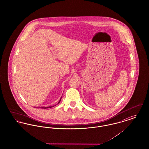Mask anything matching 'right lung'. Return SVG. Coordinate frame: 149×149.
Here are the masks:
<instances>
[{"label":"right lung","mask_w":149,"mask_h":149,"mask_svg":"<svg viewBox=\"0 0 149 149\" xmlns=\"http://www.w3.org/2000/svg\"><path fill=\"white\" fill-rule=\"evenodd\" d=\"M61 98H60V100L59 102H58V104H59V103H60V102L61 101ZM54 106H56V105H54ZM53 106H49V107H41L42 109H48V108H51V107H53ZM37 107L38 108L39 107Z\"/></svg>","instance_id":"right-lung-1"}]
</instances>
